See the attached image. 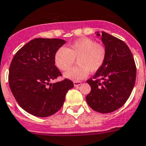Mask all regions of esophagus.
Masks as SVG:
<instances>
[{
  "label": "esophagus",
  "mask_w": 146,
  "mask_h": 146,
  "mask_svg": "<svg viewBox=\"0 0 146 146\" xmlns=\"http://www.w3.org/2000/svg\"><path fill=\"white\" fill-rule=\"evenodd\" d=\"M81 84H82V82H80V81H74V85L75 87L80 86Z\"/></svg>",
  "instance_id": "34e87169"
}]
</instances>
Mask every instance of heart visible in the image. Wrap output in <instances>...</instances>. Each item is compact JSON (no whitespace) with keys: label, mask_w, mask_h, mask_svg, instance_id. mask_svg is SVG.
Masks as SVG:
<instances>
[{"label":"heart","mask_w":146,"mask_h":146,"mask_svg":"<svg viewBox=\"0 0 146 146\" xmlns=\"http://www.w3.org/2000/svg\"><path fill=\"white\" fill-rule=\"evenodd\" d=\"M106 49L101 44L88 37L74 41L68 48H60L54 54L55 65L61 71L70 69L77 59L78 66L64 74V77L73 80H80L89 72L99 70L106 59Z\"/></svg>","instance_id":"b5f03b06"}]
</instances>
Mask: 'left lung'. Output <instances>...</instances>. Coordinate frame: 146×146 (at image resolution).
Listing matches in <instances>:
<instances>
[{"mask_svg": "<svg viewBox=\"0 0 146 146\" xmlns=\"http://www.w3.org/2000/svg\"><path fill=\"white\" fill-rule=\"evenodd\" d=\"M97 35H101L98 32ZM101 40L106 49V59L93 79L87 81L91 91L86 101L92 109L106 113L117 110L127 101L135 82L136 66L124 41L105 32Z\"/></svg>", "mask_w": 146, "mask_h": 146, "instance_id": "8db88e82", "label": "left lung"}]
</instances>
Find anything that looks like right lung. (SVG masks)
Instances as JSON below:
<instances>
[{
    "label": "right lung",
    "mask_w": 146,
    "mask_h": 146,
    "mask_svg": "<svg viewBox=\"0 0 146 146\" xmlns=\"http://www.w3.org/2000/svg\"><path fill=\"white\" fill-rule=\"evenodd\" d=\"M66 41L56 38H35L14 55L9 67L11 90L19 105L30 114L46 117L56 113L74 87L69 79L56 83L61 77L54 63V54Z\"/></svg>",
    "instance_id": "1"
}]
</instances>
